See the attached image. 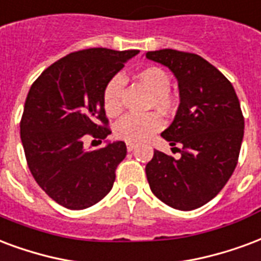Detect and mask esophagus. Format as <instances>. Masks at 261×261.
<instances>
[{
    "instance_id": "34e87169",
    "label": "esophagus",
    "mask_w": 261,
    "mask_h": 261,
    "mask_svg": "<svg viewBox=\"0 0 261 261\" xmlns=\"http://www.w3.org/2000/svg\"><path fill=\"white\" fill-rule=\"evenodd\" d=\"M125 145H127V150H128V152H131V150L136 148L137 144H136V142H127Z\"/></svg>"
}]
</instances>
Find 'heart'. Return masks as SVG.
Listing matches in <instances>:
<instances>
[{
    "mask_svg": "<svg viewBox=\"0 0 261 261\" xmlns=\"http://www.w3.org/2000/svg\"><path fill=\"white\" fill-rule=\"evenodd\" d=\"M137 80L141 86L149 91V108H158L159 111L170 113L177 109V99L170 92L171 79L169 73L158 66H146L137 73ZM123 79L120 76H113L106 83L102 91V103L108 116L120 115L123 111ZM165 121L162 116L156 112L146 115H128L124 116L115 125V134L120 140L128 142H140L148 140L150 136L163 127Z\"/></svg>",
    "mask_w": 261,
    "mask_h": 261,
    "instance_id": "heart-1",
    "label": "heart"
}]
</instances>
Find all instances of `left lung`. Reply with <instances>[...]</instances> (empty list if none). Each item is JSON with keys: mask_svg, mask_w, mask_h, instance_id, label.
I'll use <instances>...</instances> for the list:
<instances>
[{"mask_svg": "<svg viewBox=\"0 0 261 261\" xmlns=\"http://www.w3.org/2000/svg\"><path fill=\"white\" fill-rule=\"evenodd\" d=\"M178 80L179 106L162 137L181 145L179 159L155 150L145 167L150 191L178 210L206 204L237 167L245 120L237 92L223 73L196 54L160 49L145 55Z\"/></svg>", "mask_w": 261, "mask_h": 261, "instance_id": "obj_1", "label": "left lung"}]
</instances>
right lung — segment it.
<instances>
[{
    "mask_svg": "<svg viewBox=\"0 0 261 261\" xmlns=\"http://www.w3.org/2000/svg\"><path fill=\"white\" fill-rule=\"evenodd\" d=\"M140 51L88 48L52 63L30 87L20 140L30 173L63 207L82 210L109 194L127 155L123 141L86 150L83 138L102 142L111 134L102 103L103 87Z\"/></svg>",
    "mask_w": 261,
    "mask_h": 261,
    "instance_id": "1",
    "label": "right lung"
}]
</instances>
